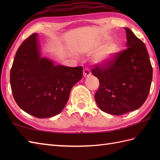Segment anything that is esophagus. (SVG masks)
Listing matches in <instances>:
<instances>
[{
  "label": "esophagus",
  "mask_w": 160,
  "mask_h": 160,
  "mask_svg": "<svg viewBox=\"0 0 160 160\" xmlns=\"http://www.w3.org/2000/svg\"><path fill=\"white\" fill-rule=\"evenodd\" d=\"M91 73L89 69H87V68H85V69L83 70V76L84 78H88V77L91 76Z\"/></svg>",
  "instance_id": "obj_1"
}]
</instances>
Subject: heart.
Returning <instances> with one entry per match:
<instances>
[{
	"label": "heart",
	"mask_w": 160,
	"mask_h": 160,
	"mask_svg": "<svg viewBox=\"0 0 160 160\" xmlns=\"http://www.w3.org/2000/svg\"><path fill=\"white\" fill-rule=\"evenodd\" d=\"M110 36H102L95 43L93 49L95 52H99L94 58L96 64H104L110 62L120 50V45L118 42L111 41Z\"/></svg>",
	"instance_id": "1"
}]
</instances>
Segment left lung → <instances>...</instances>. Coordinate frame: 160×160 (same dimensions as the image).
Wrapping results in <instances>:
<instances>
[{"label":"left lung","instance_id":"1","mask_svg":"<svg viewBox=\"0 0 160 160\" xmlns=\"http://www.w3.org/2000/svg\"><path fill=\"white\" fill-rule=\"evenodd\" d=\"M127 47L110 62L91 70L100 81L95 100L100 109L115 115L136 110L147 100L151 89L152 69L144 43L130 29Z\"/></svg>","mask_w":160,"mask_h":160}]
</instances>
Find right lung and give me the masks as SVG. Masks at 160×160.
Here are the masks:
<instances>
[{
  "label": "right lung",
  "mask_w": 160,
  "mask_h": 160,
  "mask_svg": "<svg viewBox=\"0 0 160 160\" xmlns=\"http://www.w3.org/2000/svg\"><path fill=\"white\" fill-rule=\"evenodd\" d=\"M82 78V67L55 65L42 57L37 33L24 41L10 71L13 98L24 111L38 118L61 113L72 87Z\"/></svg>",
  "instance_id": "right-lung-1"
}]
</instances>
